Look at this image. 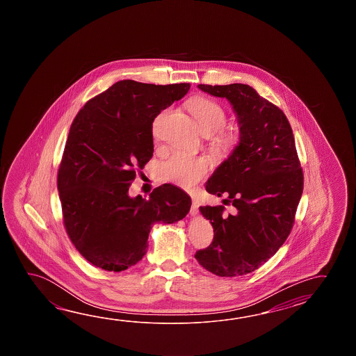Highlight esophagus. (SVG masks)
Returning a JSON list of instances; mask_svg holds the SVG:
<instances>
[{"label":"esophagus","instance_id":"obj_1","mask_svg":"<svg viewBox=\"0 0 356 356\" xmlns=\"http://www.w3.org/2000/svg\"><path fill=\"white\" fill-rule=\"evenodd\" d=\"M189 212H191L192 216H196L197 213H198V204H197L195 198H192V206H191V211Z\"/></svg>","mask_w":356,"mask_h":356}]
</instances>
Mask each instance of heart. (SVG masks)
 <instances>
[{
	"instance_id": "b5f03b06",
	"label": "heart",
	"mask_w": 356,
	"mask_h": 356,
	"mask_svg": "<svg viewBox=\"0 0 356 356\" xmlns=\"http://www.w3.org/2000/svg\"><path fill=\"white\" fill-rule=\"evenodd\" d=\"M189 111L196 120L197 126L204 135H213L224 129L227 115L225 109L215 100L207 98L193 99L189 103ZM159 118L154 123V135H156ZM238 143V137L233 132H222L216 138V146L227 152ZM209 161L201 156H188L181 152L172 154L159 165V177L163 181L173 183L184 189H192L202 181L209 173Z\"/></svg>"
}]
</instances>
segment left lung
<instances>
[{"instance_id":"1","label":"left lung","mask_w":356,"mask_h":356,"mask_svg":"<svg viewBox=\"0 0 356 356\" xmlns=\"http://www.w3.org/2000/svg\"><path fill=\"white\" fill-rule=\"evenodd\" d=\"M198 89L233 106L239 144L206 183L211 195L227 196L224 206H201L213 241L195 257L207 271L233 277L257 270L285 243L302 193V170L286 115L250 85H204Z\"/></svg>"}]
</instances>
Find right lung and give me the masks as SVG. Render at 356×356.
Returning a JSON list of instances; mask_svg holds the SVG:
<instances>
[{"label": "right lung", "instance_id": "obj_1", "mask_svg": "<svg viewBox=\"0 0 356 356\" xmlns=\"http://www.w3.org/2000/svg\"><path fill=\"white\" fill-rule=\"evenodd\" d=\"M189 88L122 80L90 99L72 122L57 188L68 238L91 265L127 270L147 252L155 222L173 224L188 213L191 197L173 184L147 200L129 197V189L152 159V122Z\"/></svg>", "mask_w": 356, "mask_h": 356}]
</instances>
